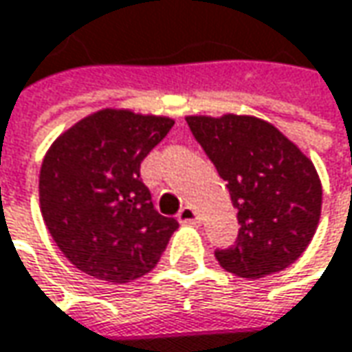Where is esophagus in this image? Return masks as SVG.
I'll return each mask as SVG.
<instances>
[{"label": "esophagus", "mask_w": 352, "mask_h": 352, "mask_svg": "<svg viewBox=\"0 0 352 352\" xmlns=\"http://www.w3.org/2000/svg\"><path fill=\"white\" fill-rule=\"evenodd\" d=\"M177 221L183 223V225H197L199 223V215L195 213V209L191 207H183L177 215Z\"/></svg>", "instance_id": "1"}]
</instances>
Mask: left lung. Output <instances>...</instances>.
<instances>
[{"label":"left lung","mask_w":352,"mask_h":352,"mask_svg":"<svg viewBox=\"0 0 352 352\" xmlns=\"http://www.w3.org/2000/svg\"><path fill=\"white\" fill-rule=\"evenodd\" d=\"M187 123L237 209V243L215 251L219 265L245 279L287 269L319 225L322 187L313 161L251 115H189Z\"/></svg>","instance_id":"left-lung-1"}]
</instances>
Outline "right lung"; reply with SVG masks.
Instances as JSON below:
<instances>
[{
	"label": "right lung",
	"mask_w": 352,
	"mask_h": 352,
	"mask_svg": "<svg viewBox=\"0 0 352 352\" xmlns=\"http://www.w3.org/2000/svg\"><path fill=\"white\" fill-rule=\"evenodd\" d=\"M173 123L101 109L53 141L39 171L41 215L79 271L121 285L159 263L179 223L157 213L139 167Z\"/></svg>",
	"instance_id": "add662e5"
}]
</instances>
